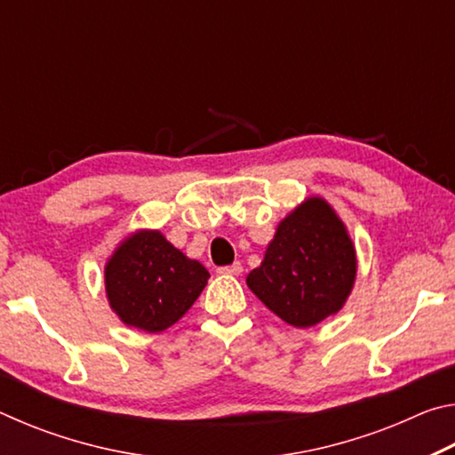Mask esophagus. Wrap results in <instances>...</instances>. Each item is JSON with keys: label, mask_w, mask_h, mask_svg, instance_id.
Masks as SVG:
<instances>
[{"label": "esophagus", "mask_w": 455, "mask_h": 455, "mask_svg": "<svg viewBox=\"0 0 455 455\" xmlns=\"http://www.w3.org/2000/svg\"><path fill=\"white\" fill-rule=\"evenodd\" d=\"M219 273H220V275H241V273H243V265L236 260V263L228 265V267H220Z\"/></svg>", "instance_id": "obj_1"}]
</instances>
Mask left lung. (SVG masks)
<instances>
[{"label": "left lung", "mask_w": 455, "mask_h": 455, "mask_svg": "<svg viewBox=\"0 0 455 455\" xmlns=\"http://www.w3.org/2000/svg\"><path fill=\"white\" fill-rule=\"evenodd\" d=\"M357 275L355 246L327 200L307 198L276 227L246 284L276 317L313 327L347 301Z\"/></svg>", "instance_id": "1"}]
</instances>
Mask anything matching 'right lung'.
Returning <instances> with one entry per match:
<instances>
[{
	"mask_svg": "<svg viewBox=\"0 0 455 455\" xmlns=\"http://www.w3.org/2000/svg\"><path fill=\"white\" fill-rule=\"evenodd\" d=\"M209 271L166 241L160 230H138L106 263V295L128 327L148 333L174 325L209 281Z\"/></svg>",
	"mask_w": 455,
	"mask_h": 455,
	"instance_id": "add662e5",
	"label": "right lung"
}]
</instances>
